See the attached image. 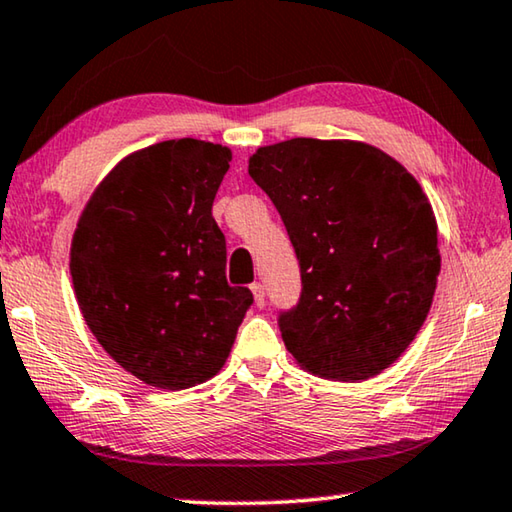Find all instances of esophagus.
Segmentation results:
<instances>
[{
  "mask_svg": "<svg viewBox=\"0 0 512 512\" xmlns=\"http://www.w3.org/2000/svg\"><path fill=\"white\" fill-rule=\"evenodd\" d=\"M250 291H253V298H255V305L257 307H264V285H259V282H255V285H250Z\"/></svg>",
  "mask_w": 512,
  "mask_h": 512,
  "instance_id": "esophagus-1",
  "label": "esophagus"
}]
</instances>
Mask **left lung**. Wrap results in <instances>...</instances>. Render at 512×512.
<instances>
[{"instance_id": "left-lung-1", "label": "left lung", "mask_w": 512, "mask_h": 512, "mask_svg": "<svg viewBox=\"0 0 512 512\" xmlns=\"http://www.w3.org/2000/svg\"><path fill=\"white\" fill-rule=\"evenodd\" d=\"M248 173L294 243L303 294L280 314L298 367L358 383L401 358L424 326L440 275L424 189L387 152L348 139L257 148Z\"/></svg>"}]
</instances>
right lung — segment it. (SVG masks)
<instances>
[{"label":"right lung","mask_w":512,"mask_h":512,"mask_svg":"<svg viewBox=\"0 0 512 512\" xmlns=\"http://www.w3.org/2000/svg\"><path fill=\"white\" fill-rule=\"evenodd\" d=\"M225 145L173 139L120 159L70 246L72 287L100 346L145 385L189 389L223 369L253 294L225 278L212 216Z\"/></svg>","instance_id":"obj_1"}]
</instances>
